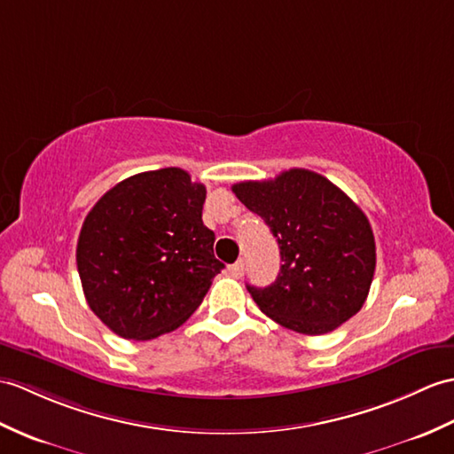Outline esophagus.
<instances>
[{
	"label": "esophagus",
	"mask_w": 454,
	"mask_h": 454,
	"mask_svg": "<svg viewBox=\"0 0 454 454\" xmlns=\"http://www.w3.org/2000/svg\"><path fill=\"white\" fill-rule=\"evenodd\" d=\"M244 270H246V262L239 259L238 262H234V265L230 267V275H231V277H236V278H239V277H244Z\"/></svg>",
	"instance_id": "1"
}]
</instances>
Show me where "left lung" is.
I'll return each instance as SVG.
<instances>
[{"instance_id": "8db88e82", "label": "left lung", "mask_w": 454, "mask_h": 454, "mask_svg": "<svg viewBox=\"0 0 454 454\" xmlns=\"http://www.w3.org/2000/svg\"><path fill=\"white\" fill-rule=\"evenodd\" d=\"M231 192L270 228L280 272L249 286L259 309L301 334H326L362 309L375 272L370 220L321 174L292 168L275 179L241 182Z\"/></svg>"}]
</instances>
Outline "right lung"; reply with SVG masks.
I'll list each match as a JSON object with an SVG mask.
<instances>
[{
    "instance_id": "1",
    "label": "right lung",
    "mask_w": 454,
    "mask_h": 454,
    "mask_svg": "<svg viewBox=\"0 0 454 454\" xmlns=\"http://www.w3.org/2000/svg\"><path fill=\"white\" fill-rule=\"evenodd\" d=\"M207 189L182 168L123 179L90 208L77 269L94 315L121 339L151 340L177 329L224 269L203 224Z\"/></svg>"
}]
</instances>
